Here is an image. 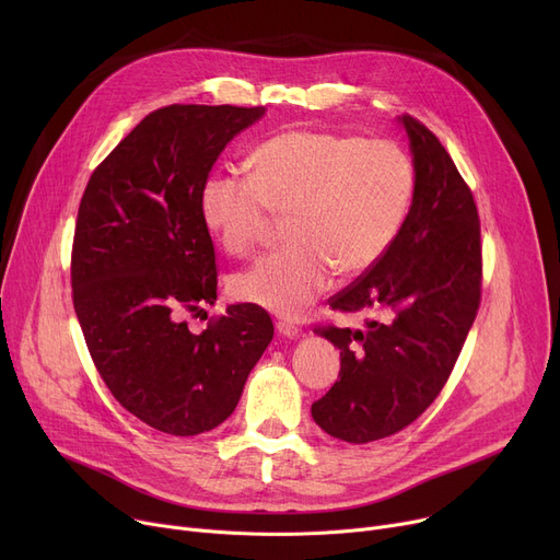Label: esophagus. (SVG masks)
I'll return each instance as SVG.
<instances>
[{
	"instance_id": "1",
	"label": "esophagus",
	"mask_w": 560,
	"mask_h": 560,
	"mask_svg": "<svg viewBox=\"0 0 560 560\" xmlns=\"http://www.w3.org/2000/svg\"><path fill=\"white\" fill-rule=\"evenodd\" d=\"M277 331L281 336H288V338H295V336L302 334V329L295 325V322H290V319H279L277 322Z\"/></svg>"
}]
</instances>
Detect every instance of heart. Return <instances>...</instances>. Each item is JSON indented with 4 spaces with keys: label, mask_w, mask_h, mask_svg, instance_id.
<instances>
[{
    "label": "heart",
    "mask_w": 560,
    "mask_h": 560,
    "mask_svg": "<svg viewBox=\"0 0 560 560\" xmlns=\"http://www.w3.org/2000/svg\"><path fill=\"white\" fill-rule=\"evenodd\" d=\"M416 190L413 163L395 142L285 129L252 154V174L213 172L201 218L233 256H252L275 215L290 243L231 277L235 300L295 315L338 272L372 270L397 238Z\"/></svg>",
    "instance_id": "obj_1"
}]
</instances>
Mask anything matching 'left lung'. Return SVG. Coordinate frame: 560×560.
I'll return each mask as SVG.
<instances>
[{
	"instance_id": "1",
	"label": "left lung",
	"mask_w": 560,
	"mask_h": 560,
	"mask_svg": "<svg viewBox=\"0 0 560 560\" xmlns=\"http://www.w3.org/2000/svg\"><path fill=\"white\" fill-rule=\"evenodd\" d=\"M416 190L397 238L372 270L334 295L363 329L315 327L340 349V374L311 406L319 429L351 445L416 422L445 388L481 304V224L472 190L433 131L401 117Z\"/></svg>"
}]
</instances>
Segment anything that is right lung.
<instances>
[{"label":"right lung","instance_id":"right-lung-1","mask_svg":"<svg viewBox=\"0 0 560 560\" xmlns=\"http://www.w3.org/2000/svg\"><path fill=\"white\" fill-rule=\"evenodd\" d=\"M262 106L170 104L95 167L72 241V302L110 395L144 424L197 435L238 406L275 336L260 306L231 304L201 334L186 317L218 300L199 190L226 142Z\"/></svg>","mask_w":560,"mask_h":560}]
</instances>
